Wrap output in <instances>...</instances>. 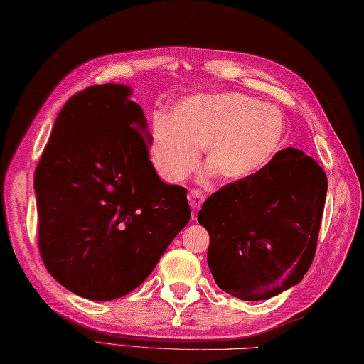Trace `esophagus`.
Here are the masks:
<instances>
[{
	"label": "esophagus",
	"instance_id": "34e87169",
	"mask_svg": "<svg viewBox=\"0 0 364 364\" xmlns=\"http://www.w3.org/2000/svg\"><path fill=\"white\" fill-rule=\"evenodd\" d=\"M188 203L191 205V209H193V215H191V218H196V212L198 209L201 208V204L204 203V193L200 190V188H191L188 191Z\"/></svg>",
	"mask_w": 364,
	"mask_h": 364
}]
</instances>
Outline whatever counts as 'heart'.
<instances>
[{"label": "heart", "instance_id": "obj_1", "mask_svg": "<svg viewBox=\"0 0 364 364\" xmlns=\"http://www.w3.org/2000/svg\"><path fill=\"white\" fill-rule=\"evenodd\" d=\"M285 119L276 107L241 93L195 95L176 105L173 115L155 114L150 128V163L164 182L177 183L200 163L218 179L245 181L280 150Z\"/></svg>", "mask_w": 364, "mask_h": 364}]
</instances>
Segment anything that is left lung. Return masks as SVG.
<instances>
[{
	"mask_svg": "<svg viewBox=\"0 0 364 364\" xmlns=\"http://www.w3.org/2000/svg\"><path fill=\"white\" fill-rule=\"evenodd\" d=\"M326 188L318 163L287 147L249 179L212 193L198 222L209 232L215 284L244 301L299 284L315 257Z\"/></svg>",
	"mask_w": 364,
	"mask_h": 364,
	"instance_id": "8db88e82",
	"label": "left lung"
}]
</instances>
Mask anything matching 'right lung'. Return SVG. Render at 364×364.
<instances>
[{
  "label": "right lung",
  "instance_id": "right-lung-1",
  "mask_svg": "<svg viewBox=\"0 0 364 364\" xmlns=\"http://www.w3.org/2000/svg\"><path fill=\"white\" fill-rule=\"evenodd\" d=\"M129 93L105 84L73 95L34 171L41 258L87 299L138 289L190 220L187 190L149 160L146 117Z\"/></svg>",
  "mask_w": 364,
  "mask_h": 364
}]
</instances>
